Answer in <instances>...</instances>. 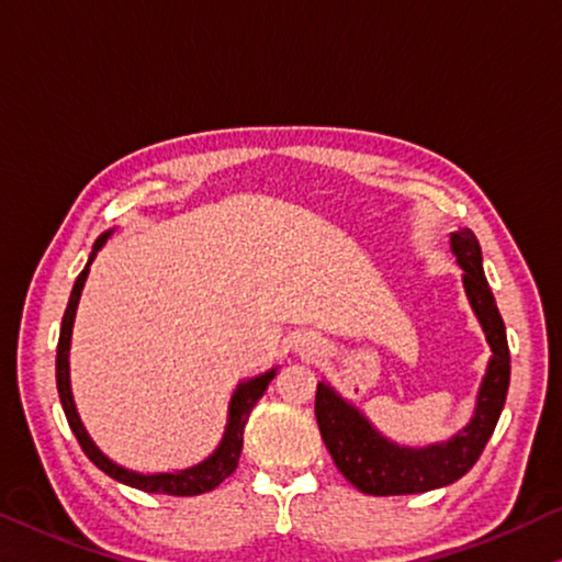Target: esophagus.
I'll return each instance as SVG.
<instances>
[{
  "instance_id": "1",
  "label": "esophagus",
  "mask_w": 562,
  "mask_h": 562,
  "mask_svg": "<svg viewBox=\"0 0 562 562\" xmlns=\"http://www.w3.org/2000/svg\"><path fill=\"white\" fill-rule=\"evenodd\" d=\"M299 351L314 359V357H318V351H322V347H318V341L311 339V336H301V339H299Z\"/></svg>"
}]
</instances>
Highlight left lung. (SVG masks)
<instances>
[{"instance_id": "left-lung-1", "label": "left lung", "mask_w": 562, "mask_h": 562, "mask_svg": "<svg viewBox=\"0 0 562 562\" xmlns=\"http://www.w3.org/2000/svg\"><path fill=\"white\" fill-rule=\"evenodd\" d=\"M450 248L462 269L464 293L492 351L468 425L445 442L396 445L331 384L318 382L316 386V422L326 450L344 477L367 495H414L452 485L480 460L505 407L510 349L503 316L482 271L480 244L470 228H460L450 236Z\"/></svg>"}]
</instances>
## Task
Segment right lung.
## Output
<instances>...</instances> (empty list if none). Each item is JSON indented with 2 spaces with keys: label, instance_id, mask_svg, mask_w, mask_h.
Here are the masks:
<instances>
[{
  "label": "right lung",
  "instance_id": "right-lung-1",
  "mask_svg": "<svg viewBox=\"0 0 562 562\" xmlns=\"http://www.w3.org/2000/svg\"><path fill=\"white\" fill-rule=\"evenodd\" d=\"M112 236V231L102 233V236L94 240L92 254L85 263L82 273L77 276L70 301H67L65 316H63V329H59V344H57V392H59V402H63L65 417L70 422L72 435L80 442L82 452L90 457V460L98 464V468L110 474L112 480L123 482V485H131L135 490L143 492H158V495H178V497H191V495H203V492H211L221 485L223 480L233 474V470L238 468V457L240 450H244V427L248 417H251V409L256 407V402L261 400L263 392L269 390L271 379L276 376L279 369H269L263 374H258L254 379H246V382H238L236 390L231 394L228 402V419H226V429H223V437L215 450L205 457L203 462L193 464V468L186 470H172V472H135L127 470L123 464L112 462L110 457L100 450L98 445L92 442V437L85 429L80 414H77L75 407V396H72V382H70V344H72V326H75V316H77V304H80L85 281H88L90 266L94 261V256L102 246L108 244V238Z\"/></svg>",
  "mask_w": 562,
  "mask_h": 562
}]
</instances>
